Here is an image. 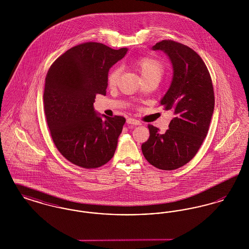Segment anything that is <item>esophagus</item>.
Masks as SVG:
<instances>
[{"mask_svg": "<svg viewBox=\"0 0 249 249\" xmlns=\"http://www.w3.org/2000/svg\"><path fill=\"white\" fill-rule=\"evenodd\" d=\"M127 123L128 124H131V125H135V126H138V125H141V122L137 119H127Z\"/></svg>", "mask_w": 249, "mask_h": 249, "instance_id": "obj_1", "label": "esophagus"}]
</instances>
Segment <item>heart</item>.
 <instances>
[{"label":"heart","instance_id":"b5f03b06","mask_svg":"<svg viewBox=\"0 0 249 249\" xmlns=\"http://www.w3.org/2000/svg\"><path fill=\"white\" fill-rule=\"evenodd\" d=\"M133 65L139 71L143 80L158 79L160 80L163 74L165 66L162 60L153 57H140L133 61ZM120 68L114 67L107 75V83L110 87H115L119 82Z\"/></svg>","mask_w":249,"mask_h":249}]
</instances>
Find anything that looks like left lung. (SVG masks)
I'll return each instance as SVG.
<instances>
[{
    "label": "left lung",
    "instance_id": "1",
    "mask_svg": "<svg viewBox=\"0 0 249 249\" xmlns=\"http://www.w3.org/2000/svg\"><path fill=\"white\" fill-rule=\"evenodd\" d=\"M152 49L163 51L173 65V80L160 105L174 118L164 133L148 124L150 136L142 143V152L156 168L176 170L193 159L206 137L214 107L213 84L193 49L172 40H162Z\"/></svg>",
    "mask_w": 249,
    "mask_h": 249
}]
</instances>
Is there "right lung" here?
I'll return each mask as SVG.
<instances>
[{"label": "right lung", "mask_w": 249, "mask_h": 249, "mask_svg": "<svg viewBox=\"0 0 249 249\" xmlns=\"http://www.w3.org/2000/svg\"><path fill=\"white\" fill-rule=\"evenodd\" d=\"M127 51L83 43L63 53L48 70L44 91L48 128L60 154L74 165L98 168L115 154L126 119H103L93 103L96 94H107L109 69Z\"/></svg>", "instance_id": "right-lung-1"}]
</instances>
